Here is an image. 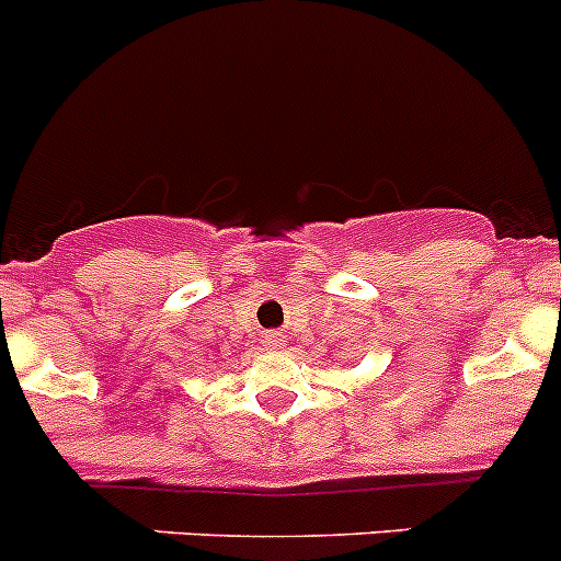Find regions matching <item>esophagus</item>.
Masks as SVG:
<instances>
[{
  "label": "esophagus",
  "mask_w": 561,
  "mask_h": 561,
  "mask_svg": "<svg viewBox=\"0 0 561 561\" xmlns=\"http://www.w3.org/2000/svg\"><path fill=\"white\" fill-rule=\"evenodd\" d=\"M284 344L286 339L280 336V333H266V347H270V351H280Z\"/></svg>",
  "instance_id": "esophagus-1"
}]
</instances>
